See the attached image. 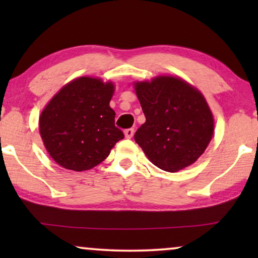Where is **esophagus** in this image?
Returning <instances> with one entry per match:
<instances>
[{"label": "esophagus", "mask_w": 258, "mask_h": 258, "mask_svg": "<svg viewBox=\"0 0 258 258\" xmlns=\"http://www.w3.org/2000/svg\"><path fill=\"white\" fill-rule=\"evenodd\" d=\"M124 135L126 139H132L134 136V129L133 128H129V129H125L124 130Z\"/></svg>", "instance_id": "34e87169"}]
</instances>
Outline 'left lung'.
<instances>
[{"instance_id": "obj_1", "label": "left lung", "mask_w": 258, "mask_h": 258, "mask_svg": "<svg viewBox=\"0 0 258 258\" xmlns=\"http://www.w3.org/2000/svg\"><path fill=\"white\" fill-rule=\"evenodd\" d=\"M135 91L146 116L135 141L153 164L176 172L196 162L214 134V117L203 95L174 76L136 82Z\"/></svg>"}]
</instances>
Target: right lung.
<instances>
[{
	"label": "right lung",
	"mask_w": 258,
	"mask_h": 258,
	"mask_svg": "<svg viewBox=\"0 0 258 258\" xmlns=\"http://www.w3.org/2000/svg\"><path fill=\"white\" fill-rule=\"evenodd\" d=\"M112 94L111 82L84 76L51 98L40 116V134L56 163L74 171L89 170L124 137L109 105Z\"/></svg>",
	"instance_id": "1"
}]
</instances>
